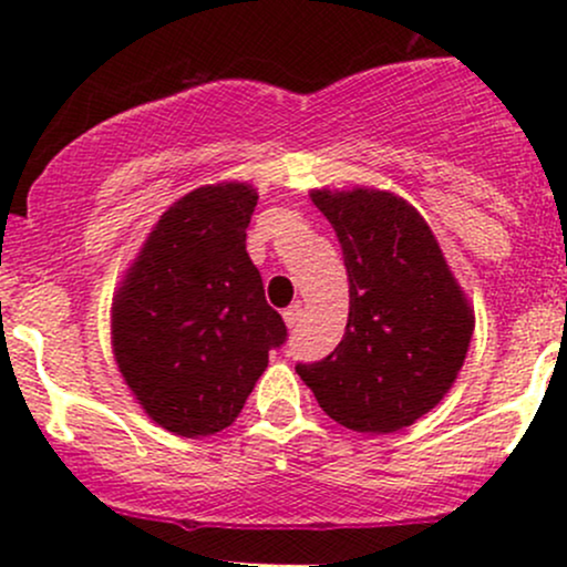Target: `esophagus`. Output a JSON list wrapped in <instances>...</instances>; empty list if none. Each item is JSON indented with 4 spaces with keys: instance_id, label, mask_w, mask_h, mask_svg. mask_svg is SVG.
<instances>
[{
    "instance_id": "34e87169",
    "label": "esophagus",
    "mask_w": 567,
    "mask_h": 567,
    "mask_svg": "<svg viewBox=\"0 0 567 567\" xmlns=\"http://www.w3.org/2000/svg\"><path fill=\"white\" fill-rule=\"evenodd\" d=\"M282 317H285V322H288V328H298V324H301V320H303V306L301 303L288 306V309L282 311Z\"/></svg>"
}]
</instances>
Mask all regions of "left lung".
Here are the masks:
<instances>
[{
    "instance_id": "left-lung-1",
    "label": "left lung",
    "mask_w": 567,
    "mask_h": 567,
    "mask_svg": "<svg viewBox=\"0 0 567 567\" xmlns=\"http://www.w3.org/2000/svg\"><path fill=\"white\" fill-rule=\"evenodd\" d=\"M341 243L347 333L322 362L296 365L330 419L354 432L415 424L451 392L474 333V309L429 224L381 188H311Z\"/></svg>"
}]
</instances>
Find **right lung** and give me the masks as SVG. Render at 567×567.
Returning <instances> with one entry per match:
<instances>
[{
	"mask_svg": "<svg viewBox=\"0 0 567 567\" xmlns=\"http://www.w3.org/2000/svg\"><path fill=\"white\" fill-rule=\"evenodd\" d=\"M256 205L239 181L184 194L114 292L116 368L143 413L178 437L231 426L288 336L245 250Z\"/></svg>",
	"mask_w": 567,
	"mask_h": 567,
	"instance_id": "add662e5",
	"label": "right lung"
}]
</instances>
